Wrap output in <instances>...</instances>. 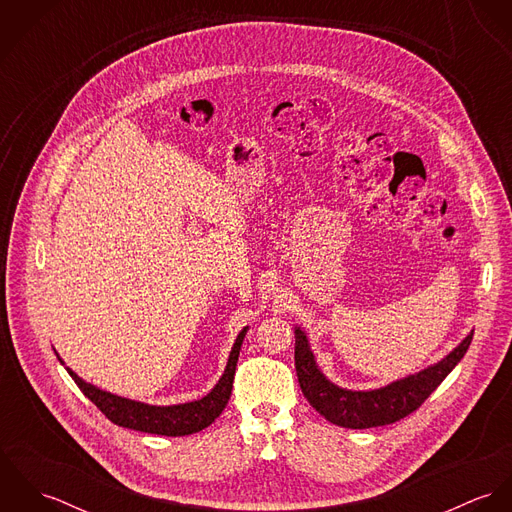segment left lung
I'll return each mask as SVG.
<instances>
[{
	"instance_id": "left-lung-1",
	"label": "left lung",
	"mask_w": 512,
	"mask_h": 512,
	"mask_svg": "<svg viewBox=\"0 0 512 512\" xmlns=\"http://www.w3.org/2000/svg\"><path fill=\"white\" fill-rule=\"evenodd\" d=\"M293 335L297 380L307 402L335 426L365 430L394 424L418 410L443 382V378L463 359L471 345L473 329L438 363L372 390H351L331 382L317 365L307 333L295 325Z\"/></svg>"
}]
</instances>
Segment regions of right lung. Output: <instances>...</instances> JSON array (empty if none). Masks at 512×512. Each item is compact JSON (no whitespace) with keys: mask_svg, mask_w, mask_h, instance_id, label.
Returning <instances> with one entry per match:
<instances>
[{"mask_svg":"<svg viewBox=\"0 0 512 512\" xmlns=\"http://www.w3.org/2000/svg\"><path fill=\"white\" fill-rule=\"evenodd\" d=\"M246 333H248V327H244L238 333V337L230 349L224 372L207 396L193 400V402L169 404V406L146 404V402H138L132 398H124V396L106 392V390L82 380L73 368L65 366V361L59 357V353L57 351L55 353H57V359L61 361V365L65 366L67 372L73 376V380L76 382V386L82 390V394L92 404H96V408L110 422H114L116 426H122V428L136 430V432L177 438V436L197 434V432L205 430L207 426H211L219 418L220 412L228 404V398L232 392L234 370H236L240 347H242Z\"/></svg>","mask_w":512,"mask_h":512,"instance_id":"right-lung-1","label":"right lung"}]
</instances>
